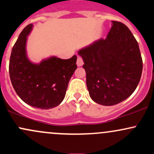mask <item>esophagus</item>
<instances>
[{"mask_svg": "<svg viewBox=\"0 0 154 154\" xmlns=\"http://www.w3.org/2000/svg\"><path fill=\"white\" fill-rule=\"evenodd\" d=\"M83 60H82V58L81 57H78L77 59V66H82L83 65Z\"/></svg>", "mask_w": 154, "mask_h": 154, "instance_id": "esophagus-1", "label": "esophagus"}]
</instances>
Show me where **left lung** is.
<instances>
[{"instance_id":"obj_1","label":"left lung","mask_w":154,"mask_h":154,"mask_svg":"<svg viewBox=\"0 0 154 154\" xmlns=\"http://www.w3.org/2000/svg\"><path fill=\"white\" fill-rule=\"evenodd\" d=\"M86 85L94 102L112 106L129 97L137 87L143 60L134 36L122 23L112 21L105 39L80 49Z\"/></svg>"}]
</instances>
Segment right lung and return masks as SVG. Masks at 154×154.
<instances>
[{"instance_id": "obj_1", "label": "right lung", "mask_w": 154, "mask_h": 154, "mask_svg": "<svg viewBox=\"0 0 154 154\" xmlns=\"http://www.w3.org/2000/svg\"><path fill=\"white\" fill-rule=\"evenodd\" d=\"M33 25L20 34L11 50L9 75L17 94L31 107L48 109L59 105L65 97L71 77L77 69V56L61 59L55 56L35 63L28 58L26 43Z\"/></svg>"}]
</instances>
